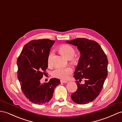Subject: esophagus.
I'll list each match as a JSON object with an SVG mask.
<instances>
[{
    "instance_id": "obj_1",
    "label": "esophagus",
    "mask_w": 122,
    "mask_h": 122,
    "mask_svg": "<svg viewBox=\"0 0 122 122\" xmlns=\"http://www.w3.org/2000/svg\"><path fill=\"white\" fill-rule=\"evenodd\" d=\"M61 83H67L68 82V81L66 80H61Z\"/></svg>"
}]
</instances>
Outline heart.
<instances>
[{
  "label": "heart",
  "instance_id": "heart-1",
  "mask_svg": "<svg viewBox=\"0 0 122 122\" xmlns=\"http://www.w3.org/2000/svg\"><path fill=\"white\" fill-rule=\"evenodd\" d=\"M59 51L68 59L73 58L75 55V50L73 47L67 44L61 46L59 47ZM53 55H54V52L52 51L49 53L47 57V62L49 65H51L52 63ZM72 72L73 68L70 66L66 67H59L56 68L54 71H53L52 75L53 76L58 78L66 79Z\"/></svg>",
  "mask_w": 122,
  "mask_h": 122
}]
</instances>
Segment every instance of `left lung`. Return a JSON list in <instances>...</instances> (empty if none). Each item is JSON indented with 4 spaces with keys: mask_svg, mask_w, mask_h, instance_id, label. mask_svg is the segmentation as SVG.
<instances>
[{
    "mask_svg": "<svg viewBox=\"0 0 122 122\" xmlns=\"http://www.w3.org/2000/svg\"><path fill=\"white\" fill-rule=\"evenodd\" d=\"M66 42L77 46L81 54L74 76L78 89L71 95V99L78 104H88L102 90L108 75L107 57L101 46L94 41L77 38ZM82 79L85 82L83 85L79 83Z\"/></svg>",
    "mask_w": 122,
    "mask_h": 122,
    "instance_id": "obj_1",
    "label": "left lung"
}]
</instances>
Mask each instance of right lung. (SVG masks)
Wrapping results in <instances>:
<instances>
[{"mask_svg": "<svg viewBox=\"0 0 122 122\" xmlns=\"http://www.w3.org/2000/svg\"><path fill=\"white\" fill-rule=\"evenodd\" d=\"M55 42L47 39L31 41L24 46L17 58V77L21 90L34 104L42 105L49 102L55 88L60 84L57 78L40 82L48 67L47 57Z\"/></svg>", "mask_w": 122, "mask_h": 122, "instance_id": "1", "label": "right lung"}]
</instances>
